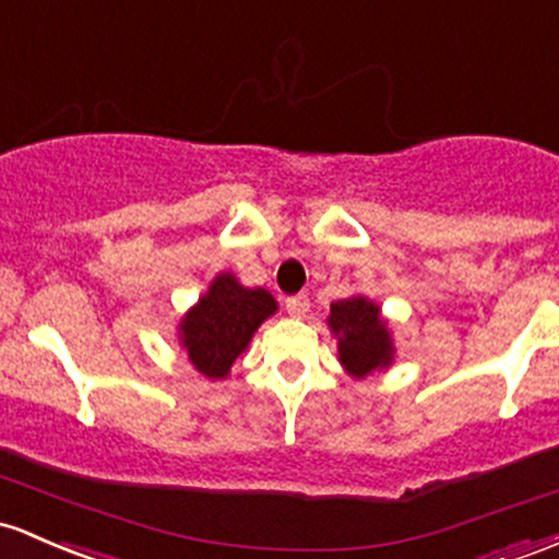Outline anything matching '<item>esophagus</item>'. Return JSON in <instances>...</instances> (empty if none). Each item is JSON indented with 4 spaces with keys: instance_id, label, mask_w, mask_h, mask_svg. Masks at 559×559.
Listing matches in <instances>:
<instances>
[{
    "instance_id": "34e87169",
    "label": "esophagus",
    "mask_w": 559,
    "mask_h": 559,
    "mask_svg": "<svg viewBox=\"0 0 559 559\" xmlns=\"http://www.w3.org/2000/svg\"><path fill=\"white\" fill-rule=\"evenodd\" d=\"M308 308H310L308 294H292V297H286V310H289L292 316H305Z\"/></svg>"
}]
</instances>
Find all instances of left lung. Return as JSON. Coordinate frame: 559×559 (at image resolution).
I'll use <instances>...</instances> for the list:
<instances>
[{"label": "left lung", "mask_w": 559, "mask_h": 559, "mask_svg": "<svg viewBox=\"0 0 559 559\" xmlns=\"http://www.w3.org/2000/svg\"><path fill=\"white\" fill-rule=\"evenodd\" d=\"M331 329L340 336V360L353 377H366L392 358L390 334L379 321V308L364 297L331 302Z\"/></svg>", "instance_id": "obj_1"}]
</instances>
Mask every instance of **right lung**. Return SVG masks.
<instances>
[{
	"instance_id": "obj_1",
	"label": "right lung",
	"mask_w": 559,
	"mask_h": 559,
	"mask_svg": "<svg viewBox=\"0 0 559 559\" xmlns=\"http://www.w3.org/2000/svg\"><path fill=\"white\" fill-rule=\"evenodd\" d=\"M273 312L275 299L265 289H243L230 273L219 275L182 321L190 364L210 379L225 377L257 326Z\"/></svg>"
}]
</instances>
